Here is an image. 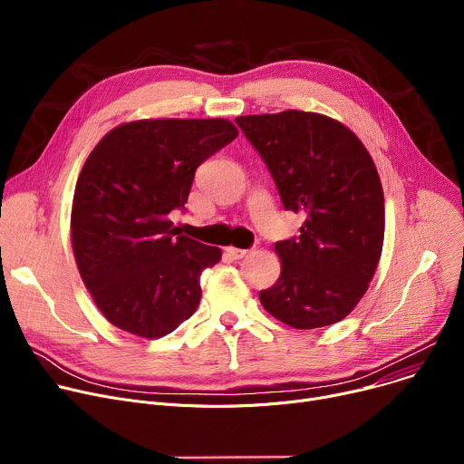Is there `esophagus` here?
I'll use <instances>...</instances> for the list:
<instances>
[{
	"instance_id": "34e87169",
	"label": "esophagus",
	"mask_w": 464,
	"mask_h": 464,
	"mask_svg": "<svg viewBox=\"0 0 464 464\" xmlns=\"http://www.w3.org/2000/svg\"><path fill=\"white\" fill-rule=\"evenodd\" d=\"M227 253H228V256H230L232 260H241V258H245V256L249 255L247 249H236V247H228Z\"/></svg>"
}]
</instances>
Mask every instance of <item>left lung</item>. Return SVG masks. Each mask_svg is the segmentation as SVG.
I'll list each match as a JSON object with an SVG mask.
<instances>
[{
    "label": "left lung",
    "mask_w": 464,
    "mask_h": 464,
    "mask_svg": "<svg viewBox=\"0 0 464 464\" xmlns=\"http://www.w3.org/2000/svg\"><path fill=\"white\" fill-rule=\"evenodd\" d=\"M285 209L305 213L299 237L276 243L277 283L264 309L295 330L343 320L369 288L384 243V193L374 162L343 123L313 112L239 116Z\"/></svg>",
    "instance_id": "obj_1"
}]
</instances>
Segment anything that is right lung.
Segmentation results:
<instances>
[{
  "mask_svg": "<svg viewBox=\"0 0 464 464\" xmlns=\"http://www.w3.org/2000/svg\"><path fill=\"white\" fill-rule=\"evenodd\" d=\"M236 136L227 120H142L90 153L71 239L82 281L116 328L157 339L197 311L200 276L221 249L178 234L169 215L185 209L197 169Z\"/></svg>",
  "mask_w": 464,
  "mask_h": 464,
  "instance_id": "right-lung-1",
  "label": "right lung"
}]
</instances>
